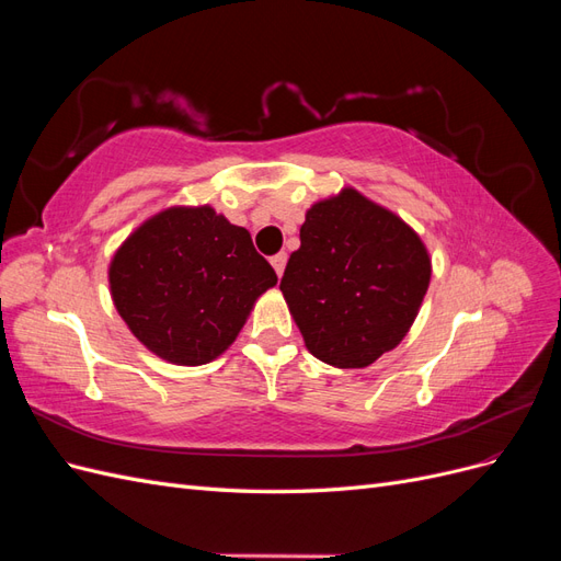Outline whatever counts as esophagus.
<instances>
[{"instance_id": "1", "label": "esophagus", "mask_w": 561, "mask_h": 561, "mask_svg": "<svg viewBox=\"0 0 561 561\" xmlns=\"http://www.w3.org/2000/svg\"><path fill=\"white\" fill-rule=\"evenodd\" d=\"M285 262H287V254H285V252H278V254H274V257H271V264H274V268H276V274H278V276H283Z\"/></svg>"}]
</instances>
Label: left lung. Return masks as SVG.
<instances>
[{"label": "left lung", "instance_id": "left-lung-1", "mask_svg": "<svg viewBox=\"0 0 561 561\" xmlns=\"http://www.w3.org/2000/svg\"><path fill=\"white\" fill-rule=\"evenodd\" d=\"M280 293L318 360L358 369L410 332L431 283L419 233L360 192L342 190L307 210Z\"/></svg>", "mask_w": 561, "mask_h": 561}]
</instances>
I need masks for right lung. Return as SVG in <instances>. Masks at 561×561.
I'll return each mask as SVG.
<instances>
[{
	"mask_svg": "<svg viewBox=\"0 0 561 561\" xmlns=\"http://www.w3.org/2000/svg\"><path fill=\"white\" fill-rule=\"evenodd\" d=\"M278 283L248 229L210 206L149 217L110 264L114 307L128 330L175 365L225 353L262 293Z\"/></svg>",
	"mask_w": 561,
	"mask_h": 561,
	"instance_id": "1",
	"label": "right lung"
}]
</instances>
